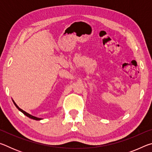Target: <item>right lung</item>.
Here are the masks:
<instances>
[{
    "instance_id": "1",
    "label": "right lung",
    "mask_w": 152,
    "mask_h": 152,
    "mask_svg": "<svg viewBox=\"0 0 152 152\" xmlns=\"http://www.w3.org/2000/svg\"><path fill=\"white\" fill-rule=\"evenodd\" d=\"M12 102H13V103L15 104V107H16L18 109H19L20 112H22L23 113V114L25 115H26L27 117H29V118H31V119H34V120H37V121H39V120H41V119H42V118H38V117H34V116H33V115H30V114H29V113H27V112H25V111H24L23 110H22L21 109H20V108L17 106V104L15 103V101H13V100H12Z\"/></svg>"
}]
</instances>
